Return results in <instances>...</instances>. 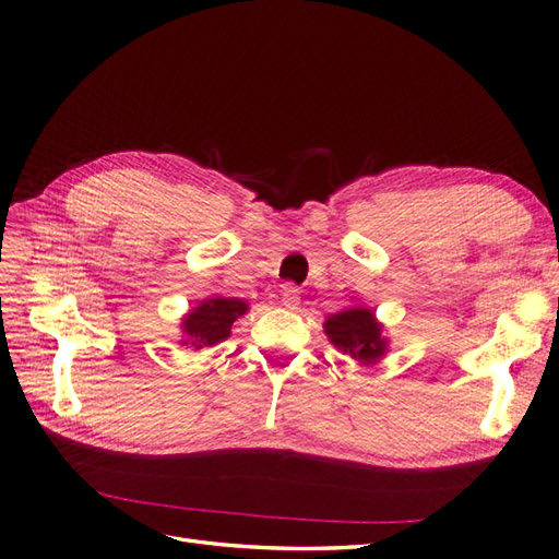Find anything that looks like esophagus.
Returning a JSON list of instances; mask_svg holds the SVG:
<instances>
[{
    "mask_svg": "<svg viewBox=\"0 0 559 559\" xmlns=\"http://www.w3.org/2000/svg\"><path fill=\"white\" fill-rule=\"evenodd\" d=\"M300 292L296 289L294 284H286V286H282V302L286 308H296L298 306V300H300V296H298Z\"/></svg>",
    "mask_w": 559,
    "mask_h": 559,
    "instance_id": "esophagus-1",
    "label": "esophagus"
}]
</instances>
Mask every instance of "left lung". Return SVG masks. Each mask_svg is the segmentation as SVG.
<instances>
[{
    "label": "left lung",
    "mask_w": 559,
    "mask_h": 559,
    "mask_svg": "<svg viewBox=\"0 0 559 559\" xmlns=\"http://www.w3.org/2000/svg\"><path fill=\"white\" fill-rule=\"evenodd\" d=\"M326 335L335 347H341L349 357L359 361H373L382 357L384 337L373 312L364 308H352L326 319Z\"/></svg>",
    "instance_id": "8db88e82"
}]
</instances>
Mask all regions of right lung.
Wrapping results in <instances>:
<instances>
[{
  "label": "right lung",
  "instance_id": "1",
  "mask_svg": "<svg viewBox=\"0 0 559 559\" xmlns=\"http://www.w3.org/2000/svg\"><path fill=\"white\" fill-rule=\"evenodd\" d=\"M247 312V302L240 298H210L200 302L189 317L183 319V331L189 335V341L183 345L212 347L216 343L226 341L233 329V321Z\"/></svg>",
  "mask_w": 559,
  "mask_h": 559
}]
</instances>
